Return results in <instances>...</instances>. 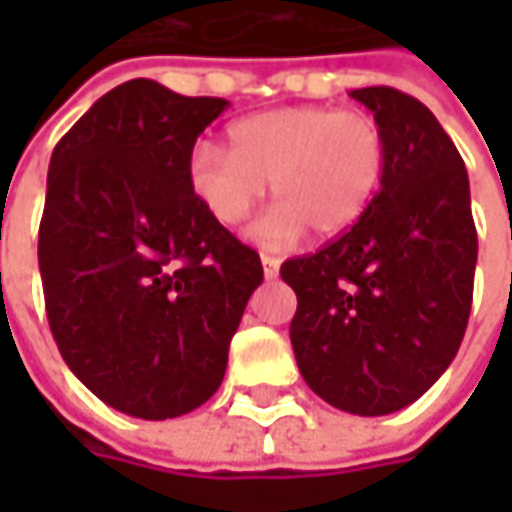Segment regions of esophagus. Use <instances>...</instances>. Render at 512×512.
Masks as SVG:
<instances>
[{"mask_svg":"<svg viewBox=\"0 0 512 512\" xmlns=\"http://www.w3.org/2000/svg\"><path fill=\"white\" fill-rule=\"evenodd\" d=\"M279 259L276 256H262V267H265V279H276L279 276Z\"/></svg>","mask_w":512,"mask_h":512,"instance_id":"esophagus-1","label":"esophagus"}]
</instances>
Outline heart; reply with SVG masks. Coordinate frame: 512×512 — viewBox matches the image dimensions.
<instances>
[{
  "label": "heart",
  "mask_w": 512,
  "mask_h": 512,
  "mask_svg": "<svg viewBox=\"0 0 512 512\" xmlns=\"http://www.w3.org/2000/svg\"><path fill=\"white\" fill-rule=\"evenodd\" d=\"M387 133L367 110L293 105L236 119L227 150L196 145L187 156V187L207 216L239 227L265 199L279 205L253 227L265 247H287L307 227L333 239L376 202L387 173Z\"/></svg>",
  "instance_id": "b5f03b06"
}]
</instances>
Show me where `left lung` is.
Segmentation results:
<instances>
[{
	"label": "left lung",
	"instance_id": "1",
	"mask_svg": "<svg viewBox=\"0 0 512 512\" xmlns=\"http://www.w3.org/2000/svg\"><path fill=\"white\" fill-rule=\"evenodd\" d=\"M387 133L376 202L336 242L287 259L290 344L307 387L353 416H387L450 367L473 302L479 239L462 156L396 88L350 90Z\"/></svg>",
	"mask_w": 512,
	"mask_h": 512
}]
</instances>
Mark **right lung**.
<instances>
[{"instance_id":"right-lung-1","label":"right lung","mask_w":512,"mask_h":512,"mask_svg":"<svg viewBox=\"0 0 512 512\" xmlns=\"http://www.w3.org/2000/svg\"><path fill=\"white\" fill-rule=\"evenodd\" d=\"M225 108L130 79L50 156L39 225L50 333L73 376L136 419H176L219 390L265 279L259 253L187 187V156Z\"/></svg>"}]
</instances>
